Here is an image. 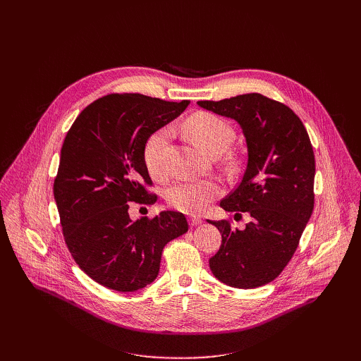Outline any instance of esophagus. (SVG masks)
Returning <instances> with one entry per match:
<instances>
[{
	"mask_svg": "<svg viewBox=\"0 0 361 361\" xmlns=\"http://www.w3.org/2000/svg\"><path fill=\"white\" fill-rule=\"evenodd\" d=\"M188 221H190V226H191V227H195V226H198V224L202 223V220H201L200 217H197V216H191V217L188 219Z\"/></svg>",
	"mask_w": 361,
	"mask_h": 361,
	"instance_id": "34e87169",
	"label": "esophagus"
}]
</instances>
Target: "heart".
Returning a JSON list of instances; mask_svg holds the SVG:
<instances>
[{
  "label": "heart",
  "instance_id": "1",
  "mask_svg": "<svg viewBox=\"0 0 361 361\" xmlns=\"http://www.w3.org/2000/svg\"><path fill=\"white\" fill-rule=\"evenodd\" d=\"M185 128L192 141L205 152L216 156L223 152L233 141V127L221 117L212 113H197L191 116ZM170 140L167 127L159 128L148 135L142 148V160L148 174L163 180L167 177L166 151ZM221 188L213 180L177 181L166 191V200L173 209L184 213L201 212L205 205L220 195Z\"/></svg>",
  "mask_w": 361,
  "mask_h": 361
}]
</instances>
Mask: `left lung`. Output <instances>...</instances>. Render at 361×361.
<instances>
[{
    "mask_svg": "<svg viewBox=\"0 0 361 361\" xmlns=\"http://www.w3.org/2000/svg\"><path fill=\"white\" fill-rule=\"evenodd\" d=\"M197 104L235 120L247 142L244 174L220 205L235 213L234 220L247 213L250 221L238 230L230 220H209L221 233L210 269L216 279L235 288L264 286L291 260L314 209L310 137L291 109L259 92Z\"/></svg>",
    "mask_w": 361,
    "mask_h": 361,
    "instance_id": "8db88e82",
    "label": "left lung"
}]
</instances>
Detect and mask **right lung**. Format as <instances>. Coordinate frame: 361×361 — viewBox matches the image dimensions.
I'll return each mask as SVG.
<instances>
[{
  "instance_id": "1",
  "label": "right lung",
  "mask_w": 361,
  "mask_h": 361,
  "mask_svg": "<svg viewBox=\"0 0 361 361\" xmlns=\"http://www.w3.org/2000/svg\"><path fill=\"white\" fill-rule=\"evenodd\" d=\"M190 104L142 94H109L87 106L68 130L54 198L66 244L78 267L107 288L128 293L151 284L166 244L188 231L184 214L130 219V202L157 195L142 160L149 134Z\"/></svg>"
}]
</instances>
